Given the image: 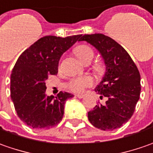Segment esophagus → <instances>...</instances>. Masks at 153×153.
I'll list each match as a JSON object with an SVG mask.
<instances>
[{
    "instance_id": "esophagus-1",
    "label": "esophagus",
    "mask_w": 153,
    "mask_h": 153,
    "mask_svg": "<svg viewBox=\"0 0 153 153\" xmlns=\"http://www.w3.org/2000/svg\"><path fill=\"white\" fill-rule=\"evenodd\" d=\"M76 97H77L78 98H82L84 97V95L83 94H77V95H76Z\"/></svg>"
}]
</instances>
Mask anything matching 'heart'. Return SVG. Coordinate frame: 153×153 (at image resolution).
<instances>
[{"instance_id":"heart-1","label":"heart","mask_w":153,"mask_h":153,"mask_svg":"<svg viewBox=\"0 0 153 153\" xmlns=\"http://www.w3.org/2000/svg\"><path fill=\"white\" fill-rule=\"evenodd\" d=\"M74 52L79 59L86 64L89 63L93 60V56H94L93 49L90 46L86 45H82L76 47ZM93 69L95 72H97L98 74H102L105 71V67L103 63L98 62V63L93 64ZM93 83V80L91 76H77V77L71 79L66 83V87L74 93H81L86 88L92 86Z\"/></svg>"}]
</instances>
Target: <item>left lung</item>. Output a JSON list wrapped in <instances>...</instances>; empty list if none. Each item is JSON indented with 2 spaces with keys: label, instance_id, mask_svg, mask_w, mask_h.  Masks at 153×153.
<instances>
[{
  "label": "left lung",
  "instance_id": "1",
  "mask_svg": "<svg viewBox=\"0 0 153 153\" xmlns=\"http://www.w3.org/2000/svg\"><path fill=\"white\" fill-rule=\"evenodd\" d=\"M87 41L99 51L106 65V73L95 91L108 98L88 114L90 123L103 131L121 127L133 115L141 93V75L131 57L113 39L102 34H85Z\"/></svg>",
  "mask_w": 153,
  "mask_h": 153
}]
</instances>
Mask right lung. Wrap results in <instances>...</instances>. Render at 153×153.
Instances as JSON below:
<instances>
[{
	"label": "right lung",
	"mask_w": 153,
	"mask_h": 153,
	"mask_svg": "<svg viewBox=\"0 0 153 153\" xmlns=\"http://www.w3.org/2000/svg\"><path fill=\"white\" fill-rule=\"evenodd\" d=\"M81 37L45 36L17 59L11 74V98L17 116L33 129H50L61 121L65 102L73 95L60 92L55 98L46 97L45 81L57 75L60 56Z\"/></svg>",
	"instance_id": "right-lung-1"
}]
</instances>
